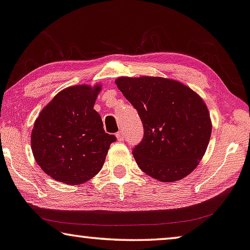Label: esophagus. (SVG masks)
Returning a JSON list of instances; mask_svg holds the SVG:
<instances>
[{"label":"esophagus","mask_w":250,"mask_h":250,"mask_svg":"<svg viewBox=\"0 0 250 250\" xmlns=\"http://www.w3.org/2000/svg\"><path fill=\"white\" fill-rule=\"evenodd\" d=\"M115 137H117V139L119 141H122L125 139V132L124 131H119L117 132V135H115Z\"/></svg>","instance_id":"34e87169"}]
</instances>
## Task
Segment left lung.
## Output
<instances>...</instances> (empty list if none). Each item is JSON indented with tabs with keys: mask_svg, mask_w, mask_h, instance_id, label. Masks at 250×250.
<instances>
[{
	"mask_svg": "<svg viewBox=\"0 0 250 250\" xmlns=\"http://www.w3.org/2000/svg\"><path fill=\"white\" fill-rule=\"evenodd\" d=\"M115 84L144 125L143 141L132 150L139 168L165 183L191 174L206 154L212 131L202 98L165 77H119Z\"/></svg>",
	"mask_w": 250,
	"mask_h": 250,
	"instance_id": "left-lung-1",
	"label": "left lung"
}]
</instances>
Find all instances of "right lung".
Listing matches in <instances>:
<instances>
[{
    "instance_id": "obj_1",
    "label": "right lung",
    "mask_w": 250,
    "mask_h": 250,
    "mask_svg": "<svg viewBox=\"0 0 250 250\" xmlns=\"http://www.w3.org/2000/svg\"><path fill=\"white\" fill-rule=\"evenodd\" d=\"M102 85L62 89L36 119L31 132L33 157L54 180L83 184L101 170L115 137L105 133L94 110Z\"/></svg>"
}]
</instances>
